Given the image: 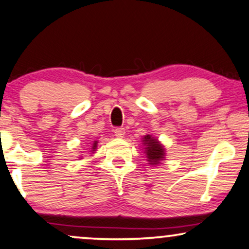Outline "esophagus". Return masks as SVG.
Wrapping results in <instances>:
<instances>
[{
  "label": "esophagus",
  "mask_w": 249,
  "mask_h": 249,
  "mask_svg": "<svg viewBox=\"0 0 249 249\" xmlns=\"http://www.w3.org/2000/svg\"><path fill=\"white\" fill-rule=\"evenodd\" d=\"M124 133H125L124 128L118 127V128H115V129H114V134H115L116 137H124Z\"/></svg>",
  "instance_id": "1"
}]
</instances>
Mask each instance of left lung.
Wrapping results in <instances>:
<instances>
[{"label": "left lung", "instance_id": "8db88e82", "mask_svg": "<svg viewBox=\"0 0 249 249\" xmlns=\"http://www.w3.org/2000/svg\"><path fill=\"white\" fill-rule=\"evenodd\" d=\"M143 145H144V153L147 155V160L149 164L156 165L160 164L165 156L164 145L160 144L157 139L151 135H145L142 139Z\"/></svg>", "mask_w": 249, "mask_h": 249}]
</instances>
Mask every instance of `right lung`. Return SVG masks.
Returning <instances> with one entry per match:
<instances>
[{"instance_id":"1","label":"right lung","mask_w":249,"mask_h":249,"mask_svg":"<svg viewBox=\"0 0 249 249\" xmlns=\"http://www.w3.org/2000/svg\"><path fill=\"white\" fill-rule=\"evenodd\" d=\"M96 145H98V141H94V143H93V147H92L93 151H94L95 149H96Z\"/></svg>"}]
</instances>
